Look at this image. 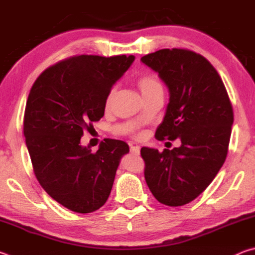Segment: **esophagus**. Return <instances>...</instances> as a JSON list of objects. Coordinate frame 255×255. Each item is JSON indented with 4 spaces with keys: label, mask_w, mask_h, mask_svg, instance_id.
Here are the masks:
<instances>
[{
    "label": "esophagus",
    "mask_w": 255,
    "mask_h": 255,
    "mask_svg": "<svg viewBox=\"0 0 255 255\" xmlns=\"http://www.w3.org/2000/svg\"><path fill=\"white\" fill-rule=\"evenodd\" d=\"M140 147L139 146H130V152L133 154H139Z\"/></svg>",
    "instance_id": "esophagus-1"
}]
</instances>
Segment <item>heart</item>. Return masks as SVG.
Segmentation results:
<instances>
[{
	"mask_svg": "<svg viewBox=\"0 0 255 255\" xmlns=\"http://www.w3.org/2000/svg\"><path fill=\"white\" fill-rule=\"evenodd\" d=\"M137 84L144 97L147 96V94L154 93L156 91H162L163 90L162 84H161V82H159L158 77L155 74H152V73H146V74L140 75L137 80ZM114 96H115V90L112 89L107 97V101H106L107 106L110 105L112 99H114Z\"/></svg>",
	"mask_w": 255,
	"mask_h": 255,
	"instance_id": "heart-1",
	"label": "heart"
}]
</instances>
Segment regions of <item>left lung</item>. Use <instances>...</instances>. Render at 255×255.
<instances>
[{
    "label": "left lung",
    "mask_w": 255,
    "mask_h": 255,
    "mask_svg": "<svg viewBox=\"0 0 255 255\" xmlns=\"http://www.w3.org/2000/svg\"><path fill=\"white\" fill-rule=\"evenodd\" d=\"M141 62L158 73L170 92L155 137L181 140L171 150L140 149L146 183L161 204L183 206L205 191L225 162L234 122L232 103L218 72L200 54L161 49Z\"/></svg>",
    "instance_id": "left-lung-1"
}]
</instances>
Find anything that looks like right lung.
I'll return each instance as SVG.
<instances>
[{
  "label": "right lung",
  "instance_id": "obj_1",
  "mask_svg": "<svg viewBox=\"0 0 255 255\" xmlns=\"http://www.w3.org/2000/svg\"><path fill=\"white\" fill-rule=\"evenodd\" d=\"M135 56H72L45 70L30 90L23 133L34 175L45 191L67 209L89 214L106 204L123 140L106 138L96 153L81 145L84 130L105 115L112 85Z\"/></svg>",
  "mask_w": 255,
  "mask_h": 255
}]
</instances>
